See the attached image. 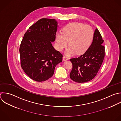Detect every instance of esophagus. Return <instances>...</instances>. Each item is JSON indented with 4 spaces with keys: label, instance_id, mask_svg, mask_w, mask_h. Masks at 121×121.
I'll use <instances>...</instances> for the list:
<instances>
[{
    "label": "esophagus",
    "instance_id": "obj_1",
    "mask_svg": "<svg viewBox=\"0 0 121 121\" xmlns=\"http://www.w3.org/2000/svg\"><path fill=\"white\" fill-rule=\"evenodd\" d=\"M69 58L66 56H63V61H66V60H69Z\"/></svg>",
    "mask_w": 121,
    "mask_h": 121
}]
</instances>
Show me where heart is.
Instances as JSON below:
<instances>
[{
  "instance_id": "1",
  "label": "heart",
  "mask_w": 121,
  "mask_h": 121,
  "mask_svg": "<svg viewBox=\"0 0 121 121\" xmlns=\"http://www.w3.org/2000/svg\"><path fill=\"white\" fill-rule=\"evenodd\" d=\"M93 38L92 28L88 25L78 22L68 24L62 29V33H57L55 36L59 51H62L68 43L69 46L65 52L68 56L76 52L77 54L84 53L91 45Z\"/></svg>"
}]
</instances>
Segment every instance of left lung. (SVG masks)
Masks as SVG:
<instances>
[{
  "label": "left lung",
  "mask_w": 121,
  "mask_h": 121,
  "mask_svg": "<svg viewBox=\"0 0 121 121\" xmlns=\"http://www.w3.org/2000/svg\"><path fill=\"white\" fill-rule=\"evenodd\" d=\"M103 42L100 32L96 28L92 43L87 51L80 56L70 59L73 68L69 76L72 80L85 83L95 77L104 57Z\"/></svg>",
  "instance_id": "obj_1"
}]
</instances>
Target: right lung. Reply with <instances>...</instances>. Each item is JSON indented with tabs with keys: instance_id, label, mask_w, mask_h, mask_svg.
Masks as SVG:
<instances>
[{
	"instance_id": "1",
	"label": "right lung",
	"mask_w": 121,
	"mask_h": 121,
	"mask_svg": "<svg viewBox=\"0 0 121 121\" xmlns=\"http://www.w3.org/2000/svg\"><path fill=\"white\" fill-rule=\"evenodd\" d=\"M58 23L42 18L30 26L24 35L19 52L21 65L31 79L44 81L51 78L62 55L52 45L55 40Z\"/></svg>"
}]
</instances>
